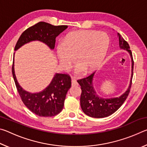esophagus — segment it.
I'll return each instance as SVG.
<instances>
[{"mask_svg":"<svg viewBox=\"0 0 147 147\" xmlns=\"http://www.w3.org/2000/svg\"><path fill=\"white\" fill-rule=\"evenodd\" d=\"M71 85H72V86H78V82H77L75 79L72 78V80H71Z\"/></svg>","mask_w":147,"mask_h":147,"instance_id":"1","label":"esophagus"}]
</instances>
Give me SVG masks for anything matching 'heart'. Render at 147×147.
Wrapping results in <instances>:
<instances>
[{"label": "heart", "instance_id": "b5f03b06", "mask_svg": "<svg viewBox=\"0 0 147 147\" xmlns=\"http://www.w3.org/2000/svg\"><path fill=\"white\" fill-rule=\"evenodd\" d=\"M109 38L104 32L96 30H76L65 37L56 47L59 63L67 69L74 61L78 63L76 72L95 70L102 63L108 53Z\"/></svg>", "mask_w": 147, "mask_h": 147}]
</instances>
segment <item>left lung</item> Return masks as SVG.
Returning <instances> with one entry per match:
<instances>
[{"label":"left lung","mask_w":147,"mask_h":147,"mask_svg":"<svg viewBox=\"0 0 147 147\" xmlns=\"http://www.w3.org/2000/svg\"><path fill=\"white\" fill-rule=\"evenodd\" d=\"M119 47L121 49L125 50L130 54L131 61V74L130 84L128 89L118 97L105 98L99 96L96 94L93 86V78L94 73L86 78L77 80L81 86L82 93L80 96V106L84 113L87 115L94 118H103L109 116L115 113L122 106L127 98L131 85L133 76L134 60L131 52L128 43L123 39L120 34L117 33Z\"/></svg>","instance_id":"left-lung-1"}]
</instances>
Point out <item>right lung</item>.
I'll use <instances>...</instances> for the list:
<instances>
[{"label":"right lung","mask_w":147,"mask_h":147,"mask_svg":"<svg viewBox=\"0 0 147 147\" xmlns=\"http://www.w3.org/2000/svg\"><path fill=\"white\" fill-rule=\"evenodd\" d=\"M67 27V25L54 26L45 22H39L26 29L21 35L15 47V51L34 41H41L50 49L53 50L56 38ZM12 74L22 101L32 112L40 117H52L63 109L66 94L71 87V79L68 74L56 73L49 85L43 90L30 93L24 90L17 81L14 69V56Z\"/></svg>","instance_id":"right-lung-1"}]
</instances>
